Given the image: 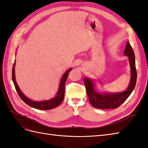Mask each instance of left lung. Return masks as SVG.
Instances as JSON below:
<instances>
[{
	"instance_id": "8db88e82",
	"label": "left lung",
	"mask_w": 148,
	"mask_h": 148,
	"mask_svg": "<svg viewBox=\"0 0 148 148\" xmlns=\"http://www.w3.org/2000/svg\"><path fill=\"white\" fill-rule=\"evenodd\" d=\"M124 54L128 56L130 65L131 77L128 86L125 91L119 92H100L96 88V83L89 78H84V83L86 86L87 95L91 104L95 108L101 109H115L127 100L135 87L137 73L135 66V53L130 44L128 41L124 50Z\"/></svg>"
}]
</instances>
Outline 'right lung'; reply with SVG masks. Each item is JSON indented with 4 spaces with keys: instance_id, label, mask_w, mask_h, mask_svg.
I'll list each match as a JSON object with an SVG mask.
<instances>
[{
    "instance_id": "1",
    "label": "right lung",
    "mask_w": 148,
    "mask_h": 148,
    "mask_svg": "<svg viewBox=\"0 0 148 148\" xmlns=\"http://www.w3.org/2000/svg\"><path fill=\"white\" fill-rule=\"evenodd\" d=\"M16 62L15 60L14 64L13 66L12 69V80L13 84L15 85L16 90L19 96L21 99L25 102L26 104L33 107L34 109H39V110H50L53 108H56V107L59 106L62 102L63 101L65 96V84L66 81L67 77L70 73V71L72 70L70 68L67 70L64 75L62 76L60 79V82L59 84V89L56 93V95L51 99L46 100V101H35L32 99H30L29 98L26 97L24 94L22 92L21 89H20L18 85L16 79H15V65Z\"/></svg>"
}]
</instances>
